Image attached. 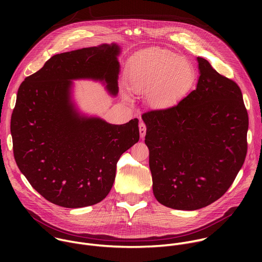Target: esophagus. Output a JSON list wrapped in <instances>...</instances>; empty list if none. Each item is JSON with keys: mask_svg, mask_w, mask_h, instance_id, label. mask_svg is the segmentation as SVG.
<instances>
[{"mask_svg": "<svg viewBox=\"0 0 262 262\" xmlns=\"http://www.w3.org/2000/svg\"><path fill=\"white\" fill-rule=\"evenodd\" d=\"M139 130H140V136L141 138H144L146 135V125L144 122H140L139 124Z\"/></svg>", "mask_w": 262, "mask_h": 262, "instance_id": "obj_1", "label": "esophagus"}]
</instances>
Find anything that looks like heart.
<instances>
[{
	"instance_id": "b5f03b06",
	"label": "heart",
	"mask_w": 262,
	"mask_h": 262,
	"mask_svg": "<svg viewBox=\"0 0 262 262\" xmlns=\"http://www.w3.org/2000/svg\"><path fill=\"white\" fill-rule=\"evenodd\" d=\"M194 70L176 54L154 49L136 56L129 64L128 80L138 93H147L148 102L158 108L176 103L190 87Z\"/></svg>"
}]
</instances>
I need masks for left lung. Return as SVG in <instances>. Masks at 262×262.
Segmentation results:
<instances>
[{
    "mask_svg": "<svg viewBox=\"0 0 262 262\" xmlns=\"http://www.w3.org/2000/svg\"><path fill=\"white\" fill-rule=\"evenodd\" d=\"M197 61L195 90L174 106L142 115L155 197L179 210L221 198L247 155L249 118L241 88L207 60Z\"/></svg>",
    "mask_w": 262,
    "mask_h": 262,
    "instance_id": "left-lung-1",
    "label": "left lung"
}]
</instances>
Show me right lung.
<instances>
[{"label": "right lung", "mask_w": 262, "mask_h": 262, "mask_svg": "<svg viewBox=\"0 0 262 262\" xmlns=\"http://www.w3.org/2000/svg\"><path fill=\"white\" fill-rule=\"evenodd\" d=\"M116 43L58 54L20 84L11 116L13 154L20 172L48 201L67 208L94 205L113 186L121 155L139 139V120L111 124L82 115L72 80L103 82L116 96Z\"/></svg>", "instance_id": "1"}]
</instances>
